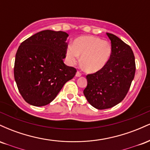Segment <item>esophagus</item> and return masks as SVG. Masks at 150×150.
I'll list each match as a JSON object with an SVG mask.
<instances>
[{"label":"esophagus","instance_id":"1","mask_svg":"<svg viewBox=\"0 0 150 150\" xmlns=\"http://www.w3.org/2000/svg\"><path fill=\"white\" fill-rule=\"evenodd\" d=\"M76 77H80V76H82V73H80V72H79V71H77V73H76Z\"/></svg>","mask_w":150,"mask_h":150}]
</instances>
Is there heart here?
Masks as SVG:
<instances>
[{"instance_id":"obj_1","label":"heart","mask_w":150,"mask_h":150,"mask_svg":"<svg viewBox=\"0 0 150 150\" xmlns=\"http://www.w3.org/2000/svg\"><path fill=\"white\" fill-rule=\"evenodd\" d=\"M112 47L107 41L98 37L84 36L75 40L68 46L66 58L70 64L76 63L81 56V64L86 72L94 73L106 65L111 58Z\"/></svg>"}]
</instances>
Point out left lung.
Wrapping results in <instances>:
<instances>
[{
	"mask_svg": "<svg viewBox=\"0 0 150 150\" xmlns=\"http://www.w3.org/2000/svg\"><path fill=\"white\" fill-rule=\"evenodd\" d=\"M111 40L112 53L102 69L87 75L84 95L93 107L106 109L123 101L135 73V62L130 46L113 34L106 33Z\"/></svg>",
	"mask_w": 150,
	"mask_h": 150,
	"instance_id": "obj_1",
	"label": "left lung"
}]
</instances>
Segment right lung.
Instances as JSON below:
<instances>
[{
    "mask_svg": "<svg viewBox=\"0 0 150 150\" xmlns=\"http://www.w3.org/2000/svg\"><path fill=\"white\" fill-rule=\"evenodd\" d=\"M68 34L44 30L29 37L19 46L14 77L26 102L35 106L50 104L77 70L63 63Z\"/></svg>",
    "mask_w": 150,
    "mask_h": 150,
    "instance_id": "add662e5",
    "label": "right lung"
}]
</instances>
